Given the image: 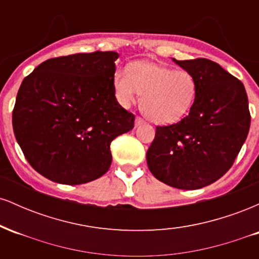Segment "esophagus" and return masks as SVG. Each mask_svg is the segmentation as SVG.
Instances as JSON below:
<instances>
[{"label":"esophagus","mask_w":259,"mask_h":259,"mask_svg":"<svg viewBox=\"0 0 259 259\" xmlns=\"http://www.w3.org/2000/svg\"><path fill=\"white\" fill-rule=\"evenodd\" d=\"M144 123H145V120L142 119L141 117H136V119H135V125H136V126L141 125V124H144Z\"/></svg>","instance_id":"34e87169"}]
</instances>
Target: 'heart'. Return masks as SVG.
<instances>
[{"label":"heart","mask_w":259,"mask_h":259,"mask_svg":"<svg viewBox=\"0 0 259 259\" xmlns=\"http://www.w3.org/2000/svg\"><path fill=\"white\" fill-rule=\"evenodd\" d=\"M113 85L118 101L125 107L142 94L140 108L157 124L180 120L197 95V81L191 73L147 61L130 64L127 72L117 70Z\"/></svg>","instance_id":"obj_1"}]
</instances>
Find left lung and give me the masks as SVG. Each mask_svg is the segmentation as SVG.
Wrapping results in <instances>:
<instances>
[{
  "instance_id": "1",
  "label": "left lung",
  "mask_w": 259,
  "mask_h": 259,
  "mask_svg": "<svg viewBox=\"0 0 259 259\" xmlns=\"http://www.w3.org/2000/svg\"><path fill=\"white\" fill-rule=\"evenodd\" d=\"M174 62L195 76L197 95L186 117L157 125L147 165L169 186L201 189L227 173L247 138V94L239 79L210 59Z\"/></svg>"
}]
</instances>
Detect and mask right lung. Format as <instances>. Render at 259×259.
Here are the masks:
<instances>
[{"mask_svg":"<svg viewBox=\"0 0 259 259\" xmlns=\"http://www.w3.org/2000/svg\"><path fill=\"white\" fill-rule=\"evenodd\" d=\"M117 52L50 58L25 76L12 114L26 160L55 183L99 179L112 163L111 142L134 127L135 115L115 99Z\"/></svg>","mask_w":259,"mask_h":259,"instance_id":"1","label":"right lung"}]
</instances>
